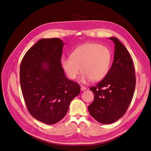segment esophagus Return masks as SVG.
Instances as JSON below:
<instances>
[{"label": "esophagus", "instance_id": "34e87169", "mask_svg": "<svg viewBox=\"0 0 151 151\" xmlns=\"http://www.w3.org/2000/svg\"><path fill=\"white\" fill-rule=\"evenodd\" d=\"M87 88H86L85 86H81V91H85Z\"/></svg>", "mask_w": 151, "mask_h": 151}]
</instances>
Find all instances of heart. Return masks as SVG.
Returning a JSON list of instances; mask_svg holds the SVG:
<instances>
[{"label": "heart", "instance_id": "obj_1", "mask_svg": "<svg viewBox=\"0 0 151 151\" xmlns=\"http://www.w3.org/2000/svg\"><path fill=\"white\" fill-rule=\"evenodd\" d=\"M111 60V54L108 48L97 43H86L76 48L70 58L63 59L62 66L71 79H77L82 71L83 82L90 79L96 82L107 75Z\"/></svg>", "mask_w": 151, "mask_h": 151}]
</instances>
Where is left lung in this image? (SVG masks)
Wrapping results in <instances>:
<instances>
[{
	"label": "left lung",
	"mask_w": 151,
	"mask_h": 151,
	"mask_svg": "<svg viewBox=\"0 0 151 151\" xmlns=\"http://www.w3.org/2000/svg\"><path fill=\"white\" fill-rule=\"evenodd\" d=\"M115 43L113 64L107 75L89 89L94 94L88 106L90 115L103 124H109L122 117L132 101L136 78L133 61L127 49L118 38H109Z\"/></svg>",
	"instance_id": "obj_1"
}]
</instances>
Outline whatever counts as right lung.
Instances as JSON below:
<instances>
[{"mask_svg": "<svg viewBox=\"0 0 151 151\" xmlns=\"http://www.w3.org/2000/svg\"><path fill=\"white\" fill-rule=\"evenodd\" d=\"M64 43L59 38H43L30 48L20 65V84L26 107L35 119L48 125L67 113L81 86L68 79L61 65Z\"/></svg>", "mask_w": 151, "mask_h": 151, "instance_id": "add662e5", "label": "right lung"}]
</instances>
